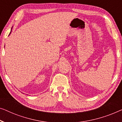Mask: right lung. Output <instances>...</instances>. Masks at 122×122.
Segmentation results:
<instances>
[{
	"mask_svg": "<svg viewBox=\"0 0 122 122\" xmlns=\"http://www.w3.org/2000/svg\"><path fill=\"white\" fill-rule=\"evenodd\" d=\"M11 29H12V28H11ZM11 31H10V34H9V35H10V33H11Z\"/></svg>",
	"mask_w": 122,
	"mask_h": 122,
	"instance_id": "obj_1",
	"label": "right lung"
}]
</instances>
